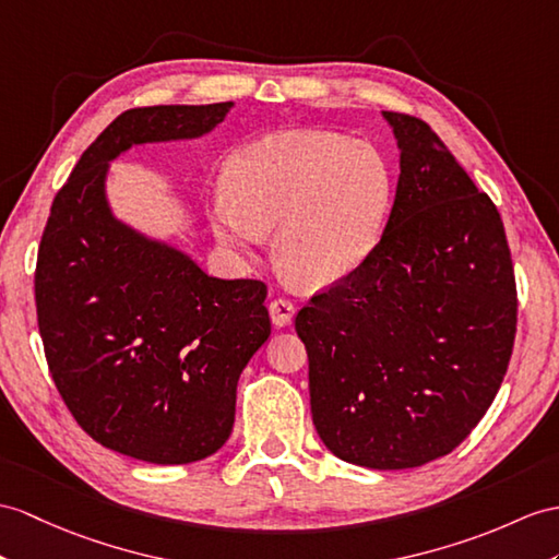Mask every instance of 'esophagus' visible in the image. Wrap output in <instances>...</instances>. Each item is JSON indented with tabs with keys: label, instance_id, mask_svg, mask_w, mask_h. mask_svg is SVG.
<instances>
[{
	"label": "esophagus",
	"instance_id": "esophagus-1",
	"mask_svg": "<svg viewBox=\"0 0 559 559\" xmlns=\"http://www.w3.org/2000/svg\"><path fill=\"white\" fill-rule=\"evenodd\" d=\"M294 312L296 308L287 298H275V301L270 304V318L275 326H287L294 320Z\"/></svg>",
	"mask_w": 559,
	"mask_h": 559
}]
</instances>
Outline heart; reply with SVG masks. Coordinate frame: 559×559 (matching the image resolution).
<instances>
[{
  "instance_id": "obj_1",
  "label": "heart",
  "mask_w": 559,
  "mask_h": 559,
  "mask_svg": "<svg viewBox=\"0 0 559 559\" xmlns=\"http://www.w3.org/2000/svg\"><path fill=\"white\" fill-rule=\"evenodd\" d=\"M213 229L241 251L275 233L282 267L306 287H330L372 255L389 223L393 177L377 148L344 134L284 130L229 158Z\"/></svg>"
}]
</instances>
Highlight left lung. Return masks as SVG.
<instances>
[{
    "label": "left lung",
    "mask_w": 559,
    "mask_h": 559,
    "mask_svg": "<svg viewBox=\"0 0 559 559\" xmlns=\"http://www.w3.org/2000/svg\"><path fill=\"white\" fill-rule=\"evenodd\" d=\"M401 148L382 241L296 316L322 443L370 469L448 455L491 407L516 332L506 227L425 120L384 111Z\"/></svg>",
    "instance_id": "left-lung-1"
}]
</instances>
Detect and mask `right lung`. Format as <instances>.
<instances>
[{"label": "right lung", "instance_id": "add662e5", "mask_svg": "<svg viewBox=\"0 0 559 559\" xmlns=\"http://www.w3.org/2000/svg\"><path fill=\"white\" fill-rule=\"evenodd\" d=\"M229 108L120 114L53 197L37 251V326L66 407L104 448L154 465L203 460L229 439L239 374L270 336L267 287L209 277L118 223L104 180L132 144L201 138Z\"/></svg>", "mask_w": 559, "mask_h": 559}]
</instances>
